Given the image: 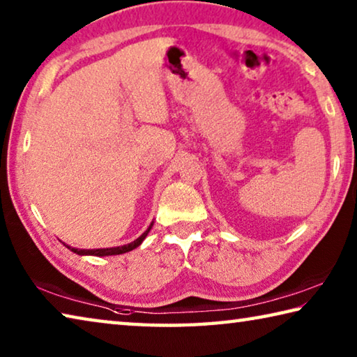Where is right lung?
<instances>
[{"label":"right lung","mask_w":357,"mask_h":357,"mask_svg":"<svg viewBox=\"0 0 357 357\" xmlns=\"http://www.w3.org/2000/svg\"><path fill=\"white\" fill-rule=\"evenodd\" d=\"M151 228H153V223H151V225L148 227L146 231H144L140 238H137V239L134 241V243L126 244V245H121V247H110V249H93V250H86V249H74V247L66 245V244H64V245L68 247V249H70V250L74 252V253H77V255H96V257L121 255V253H126V252H130V250L137 249V247L143 243L144 238L148 236V233H149V229H151Z\"/></svg>","instance_id":"obj_1"}]
</instances>
